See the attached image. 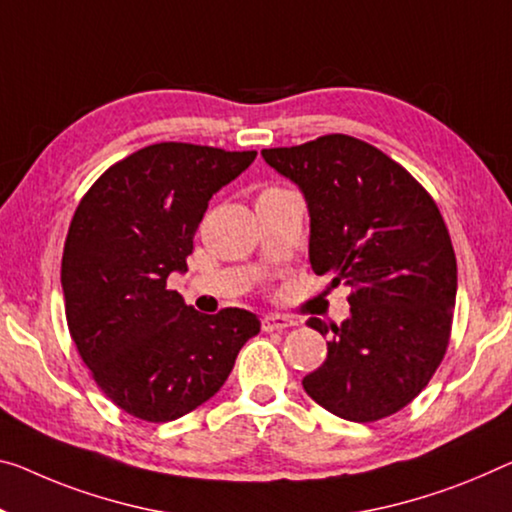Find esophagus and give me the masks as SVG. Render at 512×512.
<instances>
[{
	"label": "esophagus",
	"mask_w": 512,
	"mask_h": 512,
	"mask_svg": "<svg viewBox=\"0 0 512 512\" xmlns=\"http://www.w3.org/2000/svg\"><path fill=\"white\" fill-rule=\"evenodd\" d=\"M261 325H263V332H283V329L295 327L297 320H293L290 316H281V313H267Z\"/></svg>",
	"instance_id": "1"
}]
</instances>
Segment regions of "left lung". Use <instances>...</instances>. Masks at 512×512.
I'll use <instances>...</instances> for the list:
<instances>
[{"label":"left lung","mask_w":512,"mask_h":512,"mask_svg":"<svg viewBox=\"0 0 512 512\" xmlns=\"http://www.w3.org/2000/svg\"><path fill=\"white\" fill-rule=\"evenodd\" d=\"M261 155L304 194L313 272L352 288L350 316L332 325L325 364L304 391L345 421L396 414L430 382L451 334L458 265L439 208L398 162L355 137ZM306 325L329 332L320 318Z\"/></svg>","instance_id":"1"}]
</instances>
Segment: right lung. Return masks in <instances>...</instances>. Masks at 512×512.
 Listing matches in <instances>:
<instances>
[{"instance_id": "right-lung-1", "label": "right lung", "mask_w": 512, "mask_h": 512, "mask_svg": "<svg viewBox=\"0 0 512 512\" xmlns=\"http://www.w3.org/2000/svg\"><path fill=\"white\" fill-rule=\"evenodd\" d=\"M254 160L153 144L109 167L75 210L61 261L70 336L102 393L137 419L167 423L206 403L261 332L256 313L206 316L167 288L171 272H187L212 194Z\"/></svg>"}]
</instances>
